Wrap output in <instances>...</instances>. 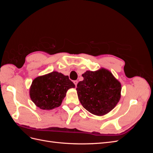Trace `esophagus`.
Segmentation results:
<instances>
[{"label":"esophagus","instance_id":"esophagus-1","mask_svg":"<svg viewBox=\"0 0 153 153\" xmlns=\"http://www.w3.org/2000/svg\"><path fill=\"white\" fill-rule=\"evenodd\" d=\"M73 83H74V84H75V86L76 87V86H77V84H78V81H77V80H75V81L73 82Z\"/></svg>","mask_w":153,"mask_h":153}]
</instances>
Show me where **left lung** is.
Returning <instances> with one entry per match:
<instances>
[{
  "mask_svg": "<svg viewBox=\"0 0 153 153\" xmlns=\"http://www.w3.org/2000/svg\"><path fill=\"white\" fill-rule=\"evenodd\" d=\"M78 83L77 94L83 107L92 114L102 116L110 112L121 99V84L108 69L86 71Z\"/></svg>",
  "mask_w": 153,
  "mask_h": 153,
  "instance_id": "1",
  "label": "left lung"
}]
</instances>
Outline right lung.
I'll return each instance as SVG.
<instances>
[{"mask_svg": "<svg viewBox=\"0 0 153 153\" xmlns=\"http://www.w3.org/2000/svg\"><path fill=\"white\" fill-rule=\"evenodd\" d=\"M75 85L69 76L56 71L36 77L29 89L31 100L42 110H52L61 105L66 92Z\"/></svg>", "mask_w": 153, "mask_h": 153, "instance_id": "obj_1", "label": "right lung"}]
</instances>
